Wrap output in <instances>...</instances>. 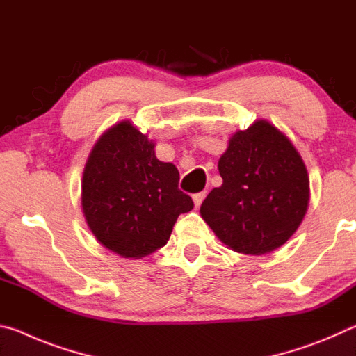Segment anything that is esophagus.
<instances>
[{
	"mask_svg": "<svg viewBox=\"0 0 356 356\" xmlns=\"http://www.w3.org/2000/svg\"><path fill=\"white\" fill-rule=\"evenodd\" d=\"M204 197H206V191H201V193H196V195H193V202H195L196 207L201 206Z\"/></svg>",
	"mask_w": 356,
	"mask_h": 356,
	"instance_id": "1",
	"label": "esophagus"
}]
</instances>
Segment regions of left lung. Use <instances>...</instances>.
I'll list each match as a JSON object with an SVG mask.
<instances>
[{"instance_id": "left-lung-1", "label": "left lung", "mask_w": 356, "mask_h": 356, "mask_svg": "<svg viewBox=\"0 0 356 356\" xmlns=\"http://www.w3.org/2000/svg\"><path fill=\"white\" fill-rule=\"evenodd\" d=\"M222 185L201 216L222 243L243 254L284 245L308 210L309 177L297 149L267 120L238 130L218 161Z\"/></svg>"}]
</instances>
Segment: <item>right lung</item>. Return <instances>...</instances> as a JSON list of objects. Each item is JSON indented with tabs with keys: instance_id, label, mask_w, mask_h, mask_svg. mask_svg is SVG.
Returning <instances> with one entry per match:
<instances>
[{
	"instance_id": "1",
	"label": "right lung",
	"mask_w": 356,
	"mask_h": 356,
	"mask_svg": "<svg viewBox=\"0 0 356 356\" xmlns=\"http://www.w3.org/2000/svg\"><path fill=\"white\" fill-rule=\"evenodd\" d=\"M155 144L122 120L95 143L83 171L81 207L95 238L140 259L165 246L180 213L193 209L179 171L155 156Z\"/></svg>"
}]
</instances>
